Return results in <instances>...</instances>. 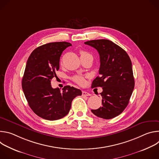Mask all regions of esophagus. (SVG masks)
Here are the masks:
<instances>
[{
  "label": "esophagus",
  "mask_w": 159,
  "mask_h": 159,
  "mask_svg": "<svg viewBox=\"0 0 159 159\" xmlns=\"http://www.w3.org/2000/svg\"><path fill=\"white\" fill-rule=\"evenodd\" d=\"M90 95H91V94H89V93H87V92L84 91V90L82 91V96H90Z\"/></svg>",
  "instance_id": "34e87169"
}]
</instances>
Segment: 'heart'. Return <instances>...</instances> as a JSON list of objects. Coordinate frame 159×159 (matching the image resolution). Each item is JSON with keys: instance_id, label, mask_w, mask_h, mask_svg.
Wrapping results in <instances>:
<instances>
[{"instance_id": "1", "label": "heart", "mask_w": 159, "mask_h": 159, "mask_svg": "<svg viewBox=\"0 0 159 159\" xmlns=\"http://www.w3.org/2000/svg\"><path fill=\"white\" fill-rule=\"evenodd\" d=\"M80 57L91 56L89 53H88L87 52H86L84 50H80ZM73 80L75 82H76L77 84H78L79 85H84V83H85V79L82 76H80V75H76V76L74 77H73Z\"/></svg>"}]
</instances>
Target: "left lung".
<instances>
[{"label": "left lung", "mask_w": 159, "mask_h": 159, "mask_svg": "<svg viewBox=\"0 0 159 159\" xmlns=\"http://www.w3.org/2000/svg\"><path fill=\"white\" fill-rule=\"evenodd\" d=\"M85 44L97 50L100 57L99 76L91 87H102V107L91 111L98 117L109 120L120 115L129 103L134 87L131 61L127 53L108 39L88 41Z\"/></svg>", "instance_id": "obj_1"}]
</instances>
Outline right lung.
I'll use <instances>...</instances> for the list:
<instances>
[{"label": "right lung", "mask_w": 159, "mask_h": 159, "mask_svg": "<svg viewBox=\"0 0 159 159\" xmlns=\"http://www.w3.org/2000/svg\"><path fill=\"white\" fill-rule=\"evenodd\" d=\"M70 43L53 42L36 48L29 57L22 88L31 109L38 116L50 121L57 120L69 112L72 100L82 95L80 89L66 85L60 91L53 89L52 79L60 68V58Z\"/></svg>", "instance_id": "obj_1"}]
</instances>
